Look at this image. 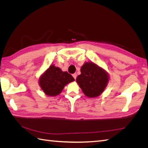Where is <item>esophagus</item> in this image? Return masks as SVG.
<instances>
[{
	"label": "esophagus",
	"mask_w": 148,
	"mask_h": 148,
	"mask_svg": "<svg viewBox=\"0 0 148 148\" xmlns=\"http://www.w3.org/2000/svg\"><path fill=\"white\" fill-rule=\"evenodd\" d=\"M72 75H73V77L75 79L77 78V73H74V74H73Z\"/></svg>",
	"instance_id": "esophagus-1"
}]
</instances>
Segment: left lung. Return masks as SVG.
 Masks as SVG:
<instances>
[{
    "label": "left lung",
    "mask_w": 148,
    "mask_h": 148,
    "mask_svg": "<svg viewBox=\"0 0 148 148\" xmlns=\"http://www.w3.org/2000/svg\"><path fill=\"white\" fill-rule=\"evenodd\" d=\"M76 81L88 97H96L104 91L109 81L107 71L92 62H85Z\"/></svg>",
    "instance_id": "left-lung-1"
}]
</instances>
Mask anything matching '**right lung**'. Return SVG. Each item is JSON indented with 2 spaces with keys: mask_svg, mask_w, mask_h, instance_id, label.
<instances>
[{
  "mask_svg": "<svg viewBox=\"0 0 148 148\" xmlns=\"http://www.w3.org/2000/svg\"><path fill=\"white\" fill-rule=\"evenodd\" d=\"M75 79L67 71H63L54 65L50 66L40 77L39 84L43 92L49 96L59 95L67 84Z\"/></svg>",
  "mask_w": 148,
  "mask_h": 148,
  "instance_id": "1",
  "label": "right lung"
}]
</instances>
